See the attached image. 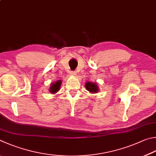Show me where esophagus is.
Instances as JSON below:
<instances>
[{
    "label": "esophagus",
    "instance_id": "1",
    "mask_svg": "<svg viewBox=\"0 0 156 156\" xmlns=\"http://www.w3.org/2000/svg\"><path fill=\"white\" fill-rule=\"evenodd\" d=\"M76 73H76L75 71H72V72H70V74L72 76H76Z\"/></svg>",
    "mask_w": 156,
    "mask_h": 156
}]
</instances>
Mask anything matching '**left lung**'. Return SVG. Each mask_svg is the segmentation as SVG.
I'll list each match as a JSON object with an SVG mask.
<instances>
[{
	"instance_id": "8db88e82",
	"label": "left lung",
	"mask_w": 156,
	"mask_h": 156,
	"mask_svg": "<svg viewBox=\"0 0 156 156\" xmlns=\"http://www.w3.org/2000/svg\"><path fill=\"white\" fill-rule=\"evenodd\" d=\"M85 87L87 90L91 92V93H97L98 91V88L97 86V84L90 83V82H88L85 84Z\"/></svg>"
}]
</instances>
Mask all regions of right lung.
<instances>
[{
  "mask_svg": "<svg viewBox=\"0 0 156 156\" xmlns=\"http://www.w3.org/2000/svg\"><path fill=\"white\" fill-rule=\"evenodd\" d=\"M61 84V80H58L57 82H56V83H53L50 88V92L51 93H55L56 92H57L58 90L60 89Z\"/></svg>",
  "mask_w": 156,
  "mask_h": 156,
  "instance_id": "obj_1",
  "label": "right lung"
}]
</instances>
